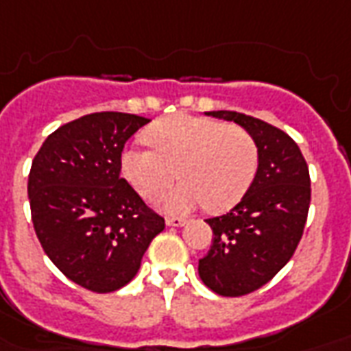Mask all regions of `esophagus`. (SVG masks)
<instances>
[{
  "instance_id": "obj_1",
  "label": "esophagus",
  "mask_w": 351,
  "mask_h": 351,
  "mask_svg": "<svg viewBox=\"0 0 351 351\" xmlns=\"http://www.w3.org/2000/svg\"><path fill=\"white\" fill-rule=\"evenodd\" d=\"M165 222H167V226H175V228H180V226H184V224H186V220H184V218H180V217H169Z\"/></svg>"
}]
</instances>
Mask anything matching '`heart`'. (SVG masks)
Here are the masks:
<instances>
[{
	"mask_svg": "<svg viewBox=\"0 0 351 351\" xmlns=\"http://www.w3.org/2000/svg\"><path fill=\"white\" fill-rule=\"evenodd\" d=\"M152 146L121 154V173L144 199H158L176 178L182 182L159 201L171 215L209 205L226 210L243 197L258 171V146L247 129L209 117L176 114L148 129Z\"/></svg>",
	"mask_w": 351,
	"mask_h": 351,
	"instance_id": "1",
	"label": "heart"
}]
</instances>
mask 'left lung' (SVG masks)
Wrapping results in <instances>:
<instances>
[{"label": "left lung", "mask_w": 351, "mask_h": 351, "mask_svg": "<svg viewBox=\"0 0 351 351\" xmlns=\"http://www.w3.org/2000/svg\"><path fill=\"white\" fill-rule=\"evenodd\" d=\"M207 116L241 125L258 146V171L241 201L209 218L213 245L199 278L220 296H243L266 285L291 261L310 209V171L296 142L281 129L239 112Z\"/></svg>", "instance_id": "1"}]
</instances>
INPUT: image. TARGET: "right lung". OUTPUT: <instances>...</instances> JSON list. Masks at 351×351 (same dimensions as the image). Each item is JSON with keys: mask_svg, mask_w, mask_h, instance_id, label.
Here are the masks:
<instances>
[{"mask_svg": "<svg viewBox=\"0 0 351 351\" xmlns=\"http://www.w3.org/2000/svg\"><path fill=\"white\" fill-rule=\"evenodd\" d=\"M150 119L97 112L58 127L32 161V222L66 278L93 293L127 285L165 220L121 178V152Z\"/></svg>", "mask_w": 351, "mask_h": 351, "instance_id": "add662e5", "label": "right lung"}]
</instances>
